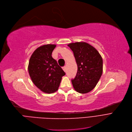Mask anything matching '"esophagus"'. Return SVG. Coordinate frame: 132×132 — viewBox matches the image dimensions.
I'll return each instance as SVG.
<instances>
[{
    "label": "esophagus",
    "instance_id": "esophagus-1",
    "mask_svg": "<svg viewBox=\"0 0 132 132\" xmlns=\"http://www.w3.org/2000/svg\"><path fill=\"white\" fill-rule=\"evenodd\" d=\"M62 68H63V70L65 72V71H66V67H65V66H64Z\"/></svg>",
    "mask_w": 132,
    "mask_h": 132
}]
</instances>
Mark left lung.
Wrapping results in <instances>:
<instances>
[{
    "instance_id": "obj_1",
    "label": "left lung",
    "mask_w": 132,
    "mask_h": 132,
    "mask_svg": "<svg viewBox=\"0 0 132 132\" xmlns=\"http://www.w3.org/2000/svg\"><path fill=\"white\" fill-rule=\"evenodd\" d=\"M73 53L78 67L76 77L71 79L74 89L80 93L92 90L103 72V59L97 50L86 42L68 45Z\"/></svg>"
}]
</instances>
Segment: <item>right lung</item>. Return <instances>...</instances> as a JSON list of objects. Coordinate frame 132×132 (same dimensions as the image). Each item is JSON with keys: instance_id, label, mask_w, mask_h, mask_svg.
Here are the masks:
<instances>
[{"instance_id": "right-lung-1", "label": "right lung", "mask_w": 132, "mask_h": 132, "mask_svg": "<svg viewBox=\"0 0 132 132\" xmlns=\"http://www.w3.org/2000/svg\"><path fill=\"white\" fill-rule=\"evenodd\" d=\"M55 45H46L37 48L29 61L28 72L35 85L42 91L51 93L59 89L62 76L65 73L52 57Z\"/></svg>"}]
</instances>
